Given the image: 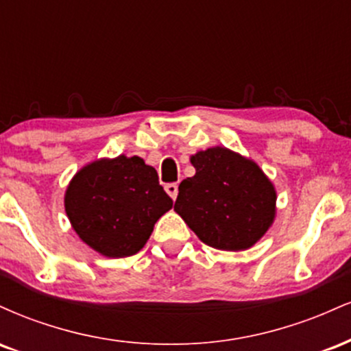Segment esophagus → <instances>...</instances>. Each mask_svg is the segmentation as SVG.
Listing matches in <instances>:
<instances>
[{
  "label": "esophagus",
  "mask_w": 351,
  "mask_h": 351,
  "mask_svg": "<svg viewBox=\"0 0 351 351\" xmlns=\"http://www.w3.org/2000/svg\"><path fill=\"white\" fill-rule=\"evenodd\" d=\"M165 191L170 195L171 199H176V196H178V184H176V183H167V184H165Z\"/></svg>",
  "instance_id": "34e87169"
}]
</instances>
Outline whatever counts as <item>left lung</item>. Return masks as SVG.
<instances>
[{"label":"left lung","instance_id":"1","mask_svg":"<svg viewBox=\"0 0 351 351\" xmlns=\"http://www.w3.org/2000/svg\"><path fill=\"white\" fill-rule=\"evenodd\" d=\"M195 176L178 186L175 211L211 247L244 251L265 234L276 216V189L252 160L228 148L191 156Z\"/></svg>","mask_w":351,"mask_h":351}]
</instances>
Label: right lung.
Here are the masks:
<instances>
[{"mask_svg": "<svg viewBox=\"0 0 351 351\" xmlns=\"http://www.w3.org/2000/svg\"><path fill=\"white\" fill-rule=\"evenodd\" d=\"M64 203L80 239L107 257L138 252L173 206L155 168L123 155L84 167L72 178Z\"/></svg>", "mask_w": 351, "mask_h": 351, "instance_id": "right-lung-1", "label": "right lung"}]
</instances>
